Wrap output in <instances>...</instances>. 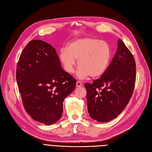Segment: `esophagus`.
<instances>
[{
  "mask_svg": "<svg viewBox=\"0 0 152 152\" xmlns=\"http://www.w3.org/2000/svg\"><path fill=\"white\" fill-rule=\"evenodd\" d=\"M83 86V84H82V83H80V81H77V83H76V86L77 87H80V86Z\"/></svg>",
  "mask_w": 152,
  "mask_h": 152,
  "instance_id": "esophagus-1",
  "label": "esophagus"
}]
</instances>
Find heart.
<instances>
[{
  "label": "heart",
  "instance_id": "heart-1",
  "mask_svg": "<svg viewBox=\"0 0 152 152\" xmlns=\"http://www.w3.org/2000/svg\"><path fill=\"white\" fill-rule=\"evenodd\" d=\"M109 45L95 38H84L71 42L59 53V60L68 73L74 71L76 59L79 66L77 75L79 79L89 76L93 79L101 77L106 72L111 58Z\"/></svg>",
  "mask_w": 152,
  "mask_h": 152
}]
</instances>
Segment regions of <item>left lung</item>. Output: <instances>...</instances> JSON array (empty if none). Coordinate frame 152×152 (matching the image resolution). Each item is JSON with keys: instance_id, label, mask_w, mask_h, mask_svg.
Wrapping results in <instances>:
<instances>
[{"instance_id": "obj_1", "label": "left lung", "mask_w": 152, "mask_h": 152, "mask_svg": "<svg viewBox=\"0 0 152 152\" xmlns=\"http://www.w3.org/2000/svg\"><path fill=\"white\" fill-rule=\"evenodd\" d=\"M136 62L121 39L106 72L92 84L86 83L88 111L98 122L114 120L125 109L132 97L136 77Z\"/></svg>"}]
</instances>
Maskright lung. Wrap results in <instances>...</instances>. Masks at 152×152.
Here are the masks:
<instances>
[{
  "instance_id": "add662e5",
  "label": "right lung",
  "mask_w": 152,
  "mask_h": 152,
  "mask_svg": "<svg viewBox=\"0 0 152 152\" xmlns=\"http://www.w3.org/2000/svg\"><path fill=\"white\" fill-rule=\"evenodd\" d=\"M16 78L26 112L47 125L61 118L63 101L76 86V80L61 67L55 48L39 39L31 41L24 48Z\"/></svg>"
}]
</instances>
